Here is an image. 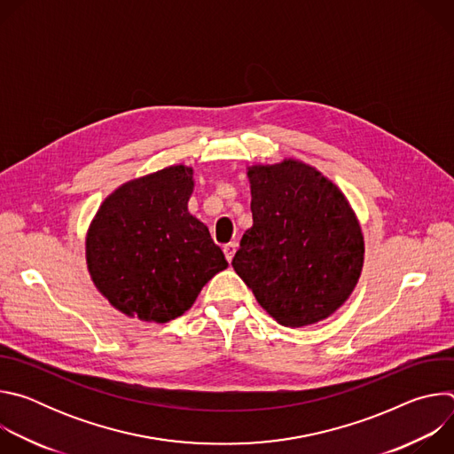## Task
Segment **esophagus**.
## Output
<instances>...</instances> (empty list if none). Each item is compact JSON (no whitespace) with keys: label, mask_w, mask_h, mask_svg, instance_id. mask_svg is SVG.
Here are the masks:
<instances>
[{"label":"esophagus","mask_w":454,"mask_h":454,"mask_svg":"<svg viewBox=\"0 0 454 454\" xmlns=\"http://www.w3.org/2000/svg\"><path fill=\"white\" fill-rule=\"evenodd\" d=\"M235 251H237V242H228V244L224 246V254H226V261H228V262H231V258H233Z\"/></svg>","instance_id":"obj_1"}]
</instances>
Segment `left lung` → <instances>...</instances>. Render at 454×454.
Here are the masks:
<instances>
[{
    "instance_id": "8db88e82",
    "label": "left lung",
    "mask_w": 454,
    "mask_h": 454,
    "mask_svg": "<svg viewBox=\"0 0 454 454\" xmlns=\"http://www.w3.org/2000/svg\"><path fill=\"white\" fill-rule=\"evenodd\" d=\"M253 226L231 266L286 327L334 314L352 294L364 240L343 192L298 160L247 168Z\"/></svg>"
}]
</instances>
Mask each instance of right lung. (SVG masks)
<instances>
[{
  "mask_svg": "<svg viewBox=\"0 0 454 454\" xmlns=\"http://www.w3.org/2000/svg\"><path fill=\"white\" fill-rule=\"evenodd\" d=\"M184 165L127 181L100 205L86 237L93 284L127 316L165 323L192 307L228 268L208 228L188 212Z\"/></svg>",
  "mask_w": 454,
  "mask_h": 454,
  "instance_id": "right-lung-1",
  "label": "right lung"
}]
</instances>
